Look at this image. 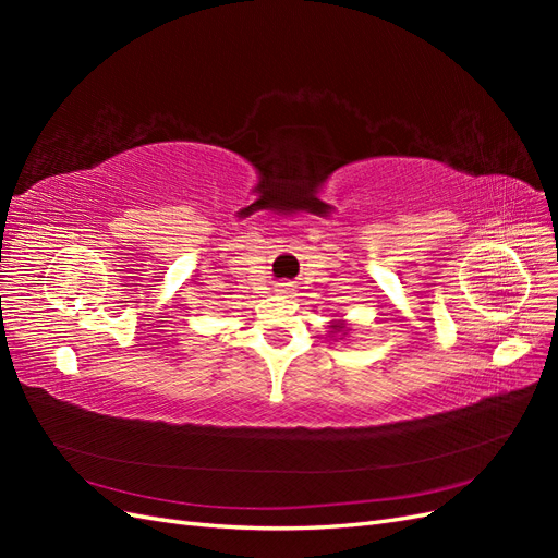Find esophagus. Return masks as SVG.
<instances>
[{
	"mask_svg": "<svg viewBox=\"0 0 558 558\" xmlns=\"http://www.w3.org/2000/svg\"><path fill=\"white\" fill-rule=\"evenodd\" d=\"M275 291H277L279 295H283V298H291V293H293V283H291V281H279V283L275 286Z\"/></svg>",
	"mask_w": 558,
	"mask_h": 558,
	"instance_id": "esophagus-1",
	"label": "esophagus"
}]
</instances>
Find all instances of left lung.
I'll return each mask as SVG.
<instances>
[{
	"label": "left lung",
	"mask_w": 558,
	"mask_h": 558,
	"mask_svg": "<svg viewBox=\"0 0 558 558\" xmlns=\"http://www.w3.org/2000/svg\"><path fill=\"white\" fill-rule=\"evenodd\" d=\"M344 328H347V326H344V324H340V320H337V324H332V326H330V330H332V332H342V335H347V332H344Z\"/></svg>",
	"instance_id": "1"
}]
</instances>
